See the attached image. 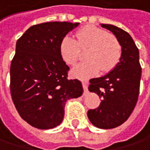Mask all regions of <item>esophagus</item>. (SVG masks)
<instances>
[{
    "label": "esophagus",
    "mask_w": 150,
    "mask_h": 150,
    "mask_svg": "<svg viewBox=\"0 0 150 150\" xmlns=\"http://www.w3.org/2000/svg\"><path fill=\"white\" fill-rule=\"evenodd\" d=\"M82 87H83V90L85 93L88 92V83L86 81H82Z\"/></svg>",
    "instance_id": "esophagus-1"
}]
</instances>
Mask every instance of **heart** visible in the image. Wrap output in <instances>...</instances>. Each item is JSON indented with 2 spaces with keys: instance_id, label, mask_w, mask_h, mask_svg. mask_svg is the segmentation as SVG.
I'll use <instances>...</instances> for the list:
<instances>
[{
  "instance_id": "1",
  "label": "heart",
  "mask_w": 150,
  "mask_h": 150,
  "mask_svg": "<svg viewBox=\"0 0 150 150\" xmlns=\"http://www.w3.org/2000/svg\"><path fill=\"white\" fill-rule=\"evenodd\" d=\"M87 60L72 69L71 74L80 79H87L99 73H107L115 68L121 57V45L112 33L94 25H87L75 33V39L69 36L62 38L60 54L69 65H75L86 50Z\"/></svg>"
}]
</instances>
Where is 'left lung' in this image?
Masks as SVG:
<instances>
[{
    "instance_id": "left-lung-1",
    "label": "left lung",
    "mask_w": 150,
    "mask_h": 150,
    "mask_svg": "<svg viewBox=\"0 0 150 150\" xmlns=\"http://www.w3.org/2000/svg\"><path fill=\"white\" fill-rule=\"evenodd\" d=\"M121 45V57L108 74L90 80L88 90L102 99L99 107L88 112L90 122L100 129H112L124 124L137 102L142 68L139 50L130 35L112 25L101 24Z\"/></svg>"
}]
</instances>
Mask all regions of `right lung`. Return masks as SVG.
Masks as SVG:
<instances>
[{
    "label": "right lung",
    "mask_w": 150,
    "mask_h": 150,
    "mask_svg": "<svg viewBox=\"0 0 150 150\" xmlns=\"http://www.w3.org/2000/svg\"><path fill=\"white\" fill-rule=\"evenodd\" d=\"M79 23L46 22L31 26L17 40L10 67V91L19 114L30 125L52 129L62 123L64 105L81 96L77 79L69 80L60 44Z\"/></svg>",
    "instance_id": "add662e5"
}]
</instances>
